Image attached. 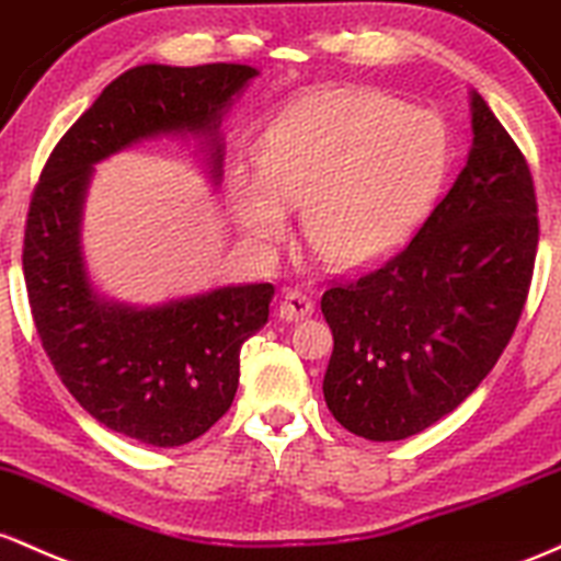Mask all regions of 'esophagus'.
<instances>
[{"instance_id": "obj_1", "label": "esophagus", "mask_w": 561, "mask_h": 561, "mask_svg": "<svg viewBox=\"0 0 561 561\" xmlns=\"http://www.w3.org/2000/svg\"><path fill=\"white\" fill-rule=\"evenodd\" d=\"M312 310H314L312 299L305 297V294L297 291V288H288V291H283L280 305H278L280 320H286V323H294V320H305V318H310Z\"/></svg>"}]
</instances>
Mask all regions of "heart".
Wrapping results in <instances>:
<instances>
[{
	"label": "heart",
	"mask_w": 561,
	"mask_h": 561,
	"mask_svg": "<svg viewBox=\"0 0 561 561\" xmlns=\"http://www.w3.org/2000/svg\"><path fill=\"white\" fill-rule=\"evenodd\" d=\"M443 118L379 90L307 100L264 137L262 172L238 174L232 211L256 247L286 241L288 206L331 264L365 267L398 251L450 172Z\"/></svg>",
	"instance_id": "obj_1"
}]
</instances>
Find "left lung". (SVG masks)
Segmentation results:
<instances>
[{"mask_svg":"<svg viewBox=\"0 0 561 561\" xmlns=\"http://www.w3.org/2000/svg\"><path fill=\"white\" fill-rule=\"evenodd\" d=\"M471 150L413 241L320 299L323 398L352 434L392 443L448 416L512 339L533 280L538 204L517 142L471 92Z\"/></svg>","mask_w":561,"mask_h":561,"instance_id":"1","label":"left lung"}]
</instances>
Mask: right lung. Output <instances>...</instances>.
<instances>
[{
  "mask_svg": "<svg viewBox=\"0 0 561 561\" xmlns=\"http://www.w3.org/2000/svg\"><path fill=\"white\" fill-rule=\"evenodd\" d=\"M241 62L129 68L55 145L34 187L23 238L31 314L42 347L77 402L124 437L178 448L228 413L241 347L267 323L270 283L127 305L92 286L81 247L94 163L159 137H193L222 180V116L256 77Z\"/></svg>",
  "mask_w": 561,
  "mask_h": 561,
  "instance_id": "add662e5",
  "label": "right lung"
}]
</instances>
